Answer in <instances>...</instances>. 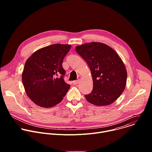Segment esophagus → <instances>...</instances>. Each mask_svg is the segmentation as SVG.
<instances>
[{
    "label": "esophagus",
    "mask_w": 152,
    "mask_h": 152,
    "mask_svg": "<svg viewBox=\"0 0 152 152\" xmlns=\"http://www.w3.org/2000/svg\"><path fill=\"white\" fill-rule=\"evenodd\" d=\"M79 80H74V81H73V83L74 85H76V84H77V83H79Z\"/></svg>",
    "instance_id": "34e87169"
}]
</instances>
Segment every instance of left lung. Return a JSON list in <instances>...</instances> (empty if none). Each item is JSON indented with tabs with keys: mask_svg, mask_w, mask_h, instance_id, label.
Returning <instances> with one entry per match:
<instances>
[{
	"mask_svg": "<svg viewBox=\"0 0 152 152\" xmlns=\"http://www.w3.org/2000/svg\"><path fill=\"white\" fill-rule=\"evenodd\" d=\"M76 52L88 64L93 89L85 95L88 102L103 106L114 102L124 91L127 71L118 53L102 42H91L76 47Z\"/></svg>",
	"mask_w": 152,
	"mask_h": 152,
	"instance_id": "1",
	"label": "left lung"
}]
</instances>
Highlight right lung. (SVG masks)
Returning <instances> with one entry per match:
<instances>
[{
    "instance_id": "1",
    "label": "right lung",
    "mask_w": 152,
    "mask_h": 152,
    "mask_svg": "<svg viewBox=\"0 0 152 152\" xmlns=\"http://www.w3.org/2000/svg\"><path fill=\"white\" fill-rule=\"evenodd\" d=\"M71 47L52 45L38 49L26 60L22 82L26 94L37 105L53 107L66 96L70 85L64 80L62 63Z\"/></svg>"
}]
</instances>
